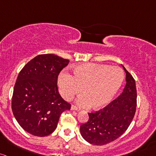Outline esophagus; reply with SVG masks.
<instances>
[{
	"label": "esophagus",
	"mask_w": 156,
	"mask_h": 156,
	"mask_svg": "<svg viewBox=\"0 0 156 156\" xmlns=\"http://www.w3.org/2000/svg\"><path fill=\"white\" fill-rule=\"evenodd\" d=\"M71 109H72V110H75V111H79L80 110L79 108H78V107H75V106H74V105L71 106Z\"/></svg>",
	"instance_id": "esophagus-1"
}]
</instances>
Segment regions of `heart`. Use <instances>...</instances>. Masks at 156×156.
<instances>
[{
    "instance_id": "heart-1",
    "label": "heart",
    "mask_w": 156,
    "mask_h": 156,
    "mask_svg": "<svg viewBox=\"0 0 156 156\" xmlns=\"http://www.w3.org/2000/svg\"><path fill=\"white\" fill-rule=\"evenodd\" d=\"M72 75L63 72L58 78L60 93L69 101L80 92L83 94L76 100L81 107L100 109L105 107L115 96L124 79L122 69L107 64H85L78 65Z\"/></svg>"
}]
</instances>
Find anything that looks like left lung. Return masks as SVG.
Returning <instances> with one entry per match:
<instances>
[{
  "mask_svg": "<svg viewBox=\"0 0 156 156\" xmlns=\"http://www.w3.org/2000/svg\"><path fill=\"white\" fill-rule=\"evenodd\" d=\"M126 86L122 93L103 109L90 112L89 120L80 126L83 139L93 145H104L115 141L125 132L136 113V81L123 65Z\"/></svg>",
  "mask_w": 156,
  "mask_h": 156,
  "instance_id": "obj_1",
  "label": "left lung"
}]
</instances>
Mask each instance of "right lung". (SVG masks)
I'll return each instance as SVG.
<instances>
[{
	"label": "right lung",
	"instance_id": "1",
	"mask_svg": "<svg viewBox=\"0 0 156 156\" xmlns=\"http://www.w3.org/2000/svg\"><path fill=\"white\" fill-rule=\"evenodd\" d=\"M69 61L56 55H39L29 61L17 78L12 109L23 129L44 137L55 131L61 114L71 105L61 98L57 82Z\"/></svg>",
	"mask_w": 156,
	"mask_h": 156
}]
</instances>
